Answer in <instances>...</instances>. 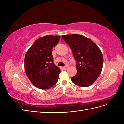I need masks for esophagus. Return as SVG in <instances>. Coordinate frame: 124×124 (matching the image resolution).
<instances>
[{
	"mask_svg": "<svg viewBox=\"0 0 124 124\" xmlns=\"http://www.w3.org/2000/svg\"><path fill=\"white\" fill-rule=\"evenodd\" d=\"M68 65H66L65 67H63L62 69H64V70H66L67 68H68Z\"/></svg>",
	"mask_w": 124,
	"mask_h": 124,
	"instance_id": "1",
	"label": "esophagus"
}]
</instances>
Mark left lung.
<instances>
[{
    "label": "left lung",
    "instance_id": "1",
    "mask_svg": "<svg viewBox=\"0 0 124 124\" xmlns=\"http://www.w3.org/2000/svg\"><path fill=\"white\" fill-rule=\"evenodd\" d=\"M69 45L76 61L77 73L71 78L73 83L80 87H88L98 78L102 69L103 58L98 46L84 36H62Z\"/></svg>",
    "mask_w": 124,
    "mask_h": 124
}]
</instances>
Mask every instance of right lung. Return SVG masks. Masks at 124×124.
<instances>
[{
  "label": "right lung",
  "instance_id": "obj_1",
  "mask_svg": "<svg viewBox=\"0 0 124 124\" xmlns=\"http://www.w3.org/2000/svg\"><path fill=\"white\" fill-rule=\"evenodd\" d=\"M59 36H46L36 40L25 57V70L31 83L41 89L54 86L58 81L60 69L53 62V47Z\"/></svg>",
  "mask_w": 124,
  "mask_h": 124
}]
</instances>
